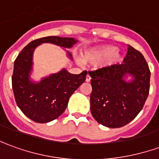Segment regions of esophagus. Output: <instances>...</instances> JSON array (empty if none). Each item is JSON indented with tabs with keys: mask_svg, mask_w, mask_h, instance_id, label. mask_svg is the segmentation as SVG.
I'll return each instance as SVG.
<instances>
[{
	"mask_svg": "<svg viewBox=\"0 0 159 159\" xmlns=\"http://www.w3.org/2000/svg\"><path fill=\"white\" fill-rule=\"evenodd\" d=\"M90 81H91V76H90L88 74V75H87V76H86V82H87V83H89Z\"/></svg>",
	"mask_w": 159,
	"mask_h": 159,
	"instance_id": "esophagus-1",
	"label": "esophagus"
}]
</instances>
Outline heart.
<instances>
[{"mask_svg":"<svg viewBox=\"0 0 159 159\" xmlns=\"http://www.w3.org/2000/svg\"><path fill=\"white\" fill-rule=\"evenodd\" d=\"M106 58H107V64L112 65L119 61V59H121V55L119 52L116 51L115 47L106 45L85 52V53L83 54V59L85 63L97 65Z\"/></svg>","mask_w":159,"mask_h":159,"instance_id":"obj_1","label":"heart"}]
</instances>
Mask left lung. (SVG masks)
I'll use <instances>...</instances> for the list:
<instances>
[{"mask_svg": "<svg viewBox=\"0 0 159 159\" xmlns=\"http://www.w3.org/2000/svg\"><path fill=\"white\" fill-rule=\"evenodd\" d=\"M123 64L93 71L90 110L97 122L108 128H121L142 110L149 94L151 72L144 56L129 45ZM133 79L127 82L125 76Z\"/></svg>", "mask_w": 159, "mask_h": 159, "instance_id": "1", "label": "left lung"}]
</instances>
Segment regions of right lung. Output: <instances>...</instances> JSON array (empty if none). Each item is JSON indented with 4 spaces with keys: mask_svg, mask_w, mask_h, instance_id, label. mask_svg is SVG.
Returning <instances> with one entry per match:
<instances>
[{
    "mask_svg": "<svg viewBox=\"0 0 159 159\" xmlns=\"http://www.w3.org/2000/svg\"><path fill=\"white\" fill-rule=\"evenodd\" d=\"M71 48L76 40L70 37L47 36L34 40L25 47L14 61L12 85L16 103L23 113L36 123H48L65 111L71 96L86 79L87 71L70 74L66 69L42 78L40 83L30 80L34 50L42 43ZM69 58L71 54L67 52Z\"/></svg>",
    "mask_w": 159,
    "mask_h": 159,
    "instance_id": "obj_1",
    "label": "right lung"
}]
</instances>
